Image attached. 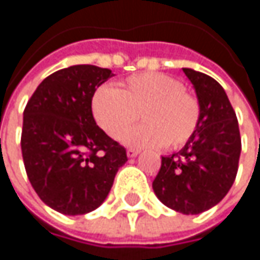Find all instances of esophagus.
Wrapping results in <instances>:
<instances>
[{
    "mask_svg": "<svg viewBox=\"0 0 260 260\" xmlns=\"http://www.w3.org/2000/svg\"><path fill=\"white\" fill-rule=\"evenodd\" d=\"M137 155H139V150L137 149L127 150V156H128V158H135V156H137Z\"/></svg>",
    "mask_w": 260,
    "mask_h": 260,
    "instance_id": "obj_1",
    "label": "esophagus"
}]
</instances>
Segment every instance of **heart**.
<instances>
[{
    "mask_svg": "<svg viewBox=\"0 0 260 260\" xmlns=\"http://www.w3.org/2000/svg\"><path fill=\"white\" fill-rule=\"evenodd\" d=\"M96 124L112 139H120L137 121L145 124L130 130L124 142L136 148H180L194 135L201 123V102L184 85L164 73L130 76L123 89L99 87L92 98Z\"/></svg>",
    "mask_w": 260,
    "mask_h": 260,
    "instance_id": "b5f03b06",
    "label": "heart"
}]
</instances>
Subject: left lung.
<instances>
[{"instance_id": "obj_1", "label": "left lung", "mask_w": 260, "mask_h": 260, "mask_svg": "<svg viewBox=\"0 0 260 260\" xmlns=\"http://www.w3.org/2000/svg\"><path fill=\"white\" fill-rule=\"evenodd\" d=\"M201 102V123L184 148L162 156L152 187L165 206L196 215L222 201L231 188L241 152L239 121L227 93L215 79L183 69Z\"/></svg>"}]
</instances>
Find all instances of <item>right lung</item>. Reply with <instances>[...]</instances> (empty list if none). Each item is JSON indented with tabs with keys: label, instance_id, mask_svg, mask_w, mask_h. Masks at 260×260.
<instances>
[{
	"label": "right lung",
	"instance_id": "add662e5",
	"mask_svg": "<svg viewBox=\"0 0 260 260\" xmlns=\"http://www.w3.org/2000/svg\"><path fill=\"white\" fill-rule=\"evenodd\" d=\"M114 74L90 64L48 76L23 112L21 155L41 201L64 215H85L107 199L127 161L92 114V98Z\"/></svg>",
	"mask_w": 260,
	"mask_h": 260
}]
</instances>
